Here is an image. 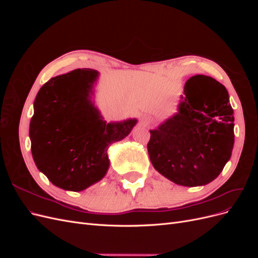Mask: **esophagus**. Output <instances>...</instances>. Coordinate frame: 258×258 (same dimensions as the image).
I'll return each instance as SVG.
<instances>
[{
	"instance_id": "obj_1",
	"label": "esophagus",
	"mask_w": 258,
	"mask_h": 258,
	"mask_svg": "<svg viewBox=\"0 0 258 258\" xmlns=\"http://www.w3.org/2000/svg\"><path fill=\"white\" fill-rule=\"evenodd\" d=\"M141 123L143 124L144 127L150 126V124L152 123V118H151V116H148V115H143V116L141 117Z\"/></svg>"
}]
</instances>
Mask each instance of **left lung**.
<instances>
[{
    "label": "left lung",
    "mask_w": 258,
    "mask_h": 258,
    "mask_svg": "<svg viewBox=\"0 0 258 258\" xmlns=\"http://www.w3.org/2000/svg\"><path fill=\"white\" fill-rule=\"evenodd\" d=\"M178 113L151 130L147 151L154 168L182 186L206 185L230 159L235 142L228 91L212 77L187 81Z\"/></svg>",
    "instance_id": "1"
}]
</instances>
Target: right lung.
Segmentation results:
<instances>
[{"label": "right lung", "mask_w": 258, "mask_h": 258, "mask_svg": "<svg viewBox=\"0 0 258 258\" xmlns=\"http://www.w3.org/2000/svg\"><path fill=\"white\" fill-rule=\"evenodd\" d=\"M98 72L91 69L52 77L34 100L31 152L37 169L60 188L81 191L108 169L107 148L127 137L137 119L106 123L90 100Z\"/></svg>", "instance_id": "1"}]
</instances>
